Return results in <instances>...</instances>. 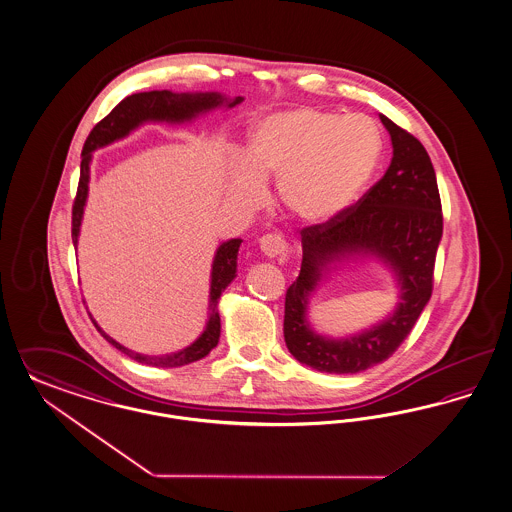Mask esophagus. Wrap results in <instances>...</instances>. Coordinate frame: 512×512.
Wrapping results in <instances>:
<instances>
[{"mask_svg":"<svg viewBox=\"0 0 512 512\" xmlns=\"http://www.w3.org/2000/svg\"><path fill=\"white\" fill-rule=\"evenodd\" d=\"M261 251L265 253L266 257L276 259L280 263H285L289 257V244L283 240L280 234H266L259 242Z\"/></svg>","mask_w":512,"mask_h":512,"instance_id":"obj_1","label":"esophagus"}]
</instances>
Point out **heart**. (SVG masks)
Here are the masks:
<instances>
[{
	"mask_svg": "<svg viewBox=\"0 0 512 512\" xmlns=\"http://www.w3.org/2000/svg\"><path fill=\"white\" fill-rule=\"evenodd\" d=\"M382 159V136L369 117L300 107L255 124L247 166L232 174V193L244 208L265 200L263 181L278 177L283 208L302 223L327 225L365 193Z\"/></svg>",
	"mask_w": 512,
	"mask_h": 512,
	"instance_id": "obj_1",
	"label": "heart"
}]
</instances>
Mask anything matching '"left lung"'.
I'll use <instances>...</instances> for the list:
<instances>
[{"label": "left lung", "instance_id": "8db88e82", "mask_svg": "<svg viewBox=\"0 0 512 512\" xmlns=\"http://www.w3.org/2000/svg\"><path fill=\"white\" fill-rule=\"evenodd\" d=\"M380 121L393 145L388 172L333 223L300 230L302 265L285 293L283 336L293 357L319 372L353 374L386 361L410 335L433 291L442 236L435 170L418 138L386 115ZM350 254H372L391 265L402 285V302L369 332L333 341L311 331L307 297L328 265Z\"/></svg>", "mask_w": 512, "mask_h": 512}]
</instances>
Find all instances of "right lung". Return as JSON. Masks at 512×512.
<instances>
[{
  "instance_id": "right-lung-1",
  "label": "right lung",
  "mask_w": 512,
  "mask_h": 512,
  "mask_svg": "<svg viewBox=\"0 0 512 512\" xmlns=\"http://www.w3.org/2000/svg\"><path fill=\"white\" fill-rule=\"evenodd\" d=\"M244 98L236 96L234 100H227L219 92H170V90H151V92H138L132 96H126L123 102L111 109V113L104 117L100 123L96 124L90 130L89 138L83 145L81 153V176H79V185H77V194L73 200V210H71V240L73 246L77 247V238H79V229H81V219H83V210L89 194V174L90 160H92V151L98 147H104L107 143H113L115 140H121L128 136L134 128L147 121H166V123H185L191 121L198 113L210 111L215 107L229 106L234 107L240 104ZM242 244L240 238L229 240L221 244L212 265V285H210V319L206 323L204 333L194 340L191 346L185 350L176 353H166V355H143V353L132 352L128 348L121 346L117 340L107 336L98 323L92 319L94 327L98 333L106 338L109 344H113L117 350L126 353L134 361L143 363V365H153V367H181L189 365L193 361H198L212 352L213 348L219 342L221 335V319L217 312V302L221 293L227 289L234 276H236V259H238V247Z\"/></svg>"
}]
</instances>
